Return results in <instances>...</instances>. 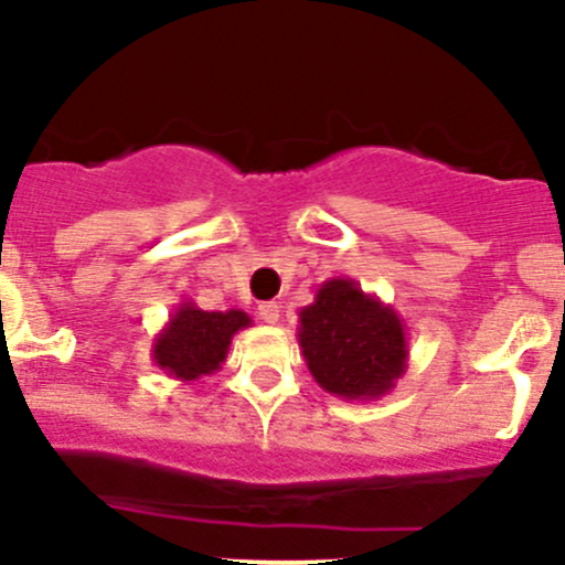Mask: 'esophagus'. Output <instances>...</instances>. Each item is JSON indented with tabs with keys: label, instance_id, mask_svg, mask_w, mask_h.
<instances>
[{
	"label": "esophagus",
	"instance_id": "esophagus-1",
	"mask_svg": "<svg viewBox=\"0 0 565 565\" xmlns=\"http://www.w3.org/2000/svg\"><path fill=\"white\" fill-rule=\"evenodd\" d=\"M257 313H259V319L265 321V324H276L278 316H281V306H278V302H273V300L259 302Z\"/></svg>",
	"mask_w": 565,
	"mask_h": 565
}]
</instances>
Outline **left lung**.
<instances>
[{
	"instance_id": "obj_1",
	"label": "left lung",
	"mask_w": 565,
	"mask_h": 565,
	"mask_svg": "<svg viewBox=\"0 0 565 565\" xmlns=\"http://www.w3.org/2000/svg\"><path fill=\"white\" fill-rule=\"evenodd\" d=\"M297 343L313 381L349 402H375L407 370L405 321L353 278H330L302 308Z\"/></svg>"
}]
</instances>
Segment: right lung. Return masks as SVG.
I'll list each match as a JSON object with an SVG mask.
<instances>
[{"label":"right lung","instance_id":"obj_1","mask_svg":"<svg viewBox=\"0 0 565 565\" xmlns=\"http://www.w3.org/2000/svg\"><path fill=\"white\" fill-rule=\"evenodd\" d=\"M252 327V316L231 311H203L182 300L152 343V362L173 381L192 383L214 375L225 364L233 334Z\"/></svg>","mask_w":565,"mask_h":565}]
</instances>
